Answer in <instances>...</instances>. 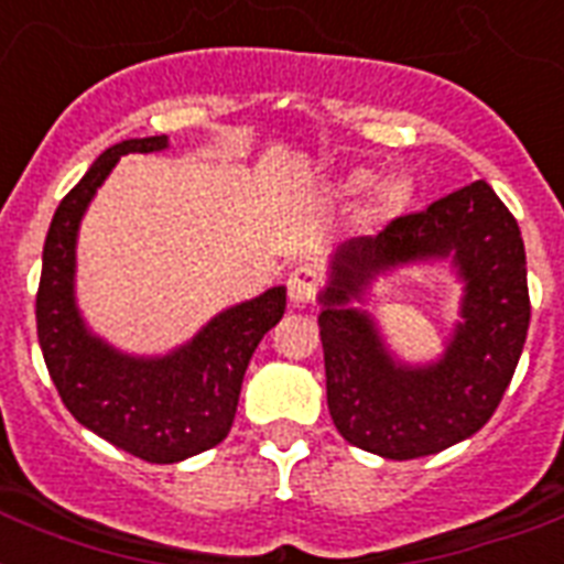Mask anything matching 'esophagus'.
Segmentation results:
<instances>
[{"label": "esophagus", "mask_w": 564, "mask_h": 564, "mask_svg": "<svg viewBox=\"0 0 564 564\" xmlns=\"http://www.w3.org/2000/svg\"><path fill=\"white\" fill-rule=\"evenodd\" d=\"M318 290V272L313 269V265H295L290 272V278H286V292H290V301L292 304H310L313 301V295H316Z\"/></svg>", "instance_id": "34e87169"}]
</instances>
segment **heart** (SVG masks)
<instances>
[{"label": "heart", "instance_id": "1", "mask_svg": "<svg viewBox=\"0 0 564 564\" xmlns=\"http://www.w3.org/2000/svg\"><path fill=\"white\" fill-rule=\"evenodd\" d=\"M371 184V172L357 170L345 178V189L348 193H362ZM406 204V187L398 178L377 181L369 193V216L371 219H389Z\"/></svg>", "mask_w": 564, "mask_h": 564}]
</instances>
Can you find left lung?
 Returning <instances> with one entry per match:
<instances>
[{
	"label": "left lung",
	"instance_id": "left-lung-1",
	"mask_svg": "<svg viewBox=\"0 0 564 564\" xmlns=\"http://www.w3.org/2000/svg\"><path fill=\"white\" fill-rule=\"evenodd\" d=\"M442 262L464 286L457 322L438 358L403 361L365 310L373 283ZM318 304L327 410L345 442L383 459L438 454L491 419L516 375L530 327L524 239L495 189L474 181L336 246Z\"/></svg>",
	"mask_w": 564,
	"mask_h": 564
}]
</instances>
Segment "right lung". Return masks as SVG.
I'll return each instance as SVG.
<instances>
[{
	"mask_svg": "<svg viewBox=\"0 0 564 564\" xmlns=\"http://www.w3.org/2000/svg\"><path fill=\"white\" fill-rule=\"evenodd\" d=\"M166 149V134L134 137L96 158L52 216L37 290L40 351L66 410L105 442L158 465L189 459L228 436L251 354L286 310V286H272L225 307L163 354L122 351L87 325L75 295L84 213L122 154Z\"/></svg>",
	"mask_w": 564,
	"mask_h": 564,
	"instance_id": "obj_1",
	"label": "right lung"
}]
</instances>
